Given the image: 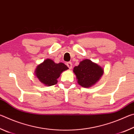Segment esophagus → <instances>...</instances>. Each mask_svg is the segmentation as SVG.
<instances>
[{
    "label": "esophagus",
    "mask_w": 134,
    "mask_h": 134,
    "mask_svg": "<svg viewBox=\"0 0 134 134\" xmlns=\"http://www.w3.org/2000/svg\"><path fill=\"white\" fill-rule=\"evenodd\" d=\"M66 64L67 65V67H69L70 69H71V68H72V64H71V62H68V63H67Z\"/></svg>",
    "instance_id": "obj_1"
}]
</instances>
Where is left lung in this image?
Here are the masks:
<instances>
[{
	"instance_id": "1",
	"label": "left lung",
	"mask_w": 134,
	"mask_h": 134,
	"mask_svg": "<svg viewBox=\"0 0 134 134\" xmlns=\"http://www.w3.org/2000/svg\"><path fill=\"white\" fill-rule=\"evenodd\" d=\"M77 83L84 87H90L96 84L103 74V69L91 60L86 59L74 67Z\"/></svg>"
}]
</instances>
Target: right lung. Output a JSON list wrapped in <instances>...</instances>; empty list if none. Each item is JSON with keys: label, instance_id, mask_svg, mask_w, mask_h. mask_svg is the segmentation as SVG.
I'll return each mask as SVG.
<instances>
[{"label": "right lung", "instance_id": "add662e5", "mask_svg": "<svg viewBox=\"0 0 134 134\" xmlns=\"http://www.w3.org/2000/svg\"><path fill=\"white\" fill-rule=\"evenodd\" d=\"M69 68L64 63H55L51 59H47L37 67L35 76L45 86H51L57 83L61 73Z\"/></svg>", "mask_w": 134, "mask_h": 134}]
</instances>
